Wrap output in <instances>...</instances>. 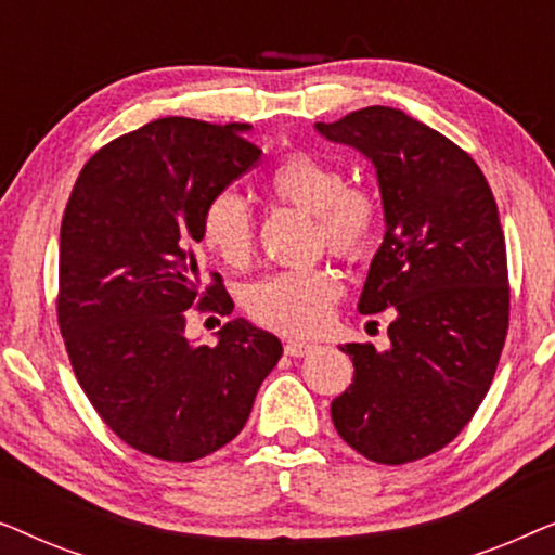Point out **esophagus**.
Instances as JSON below:
<instances>
[{"instance_id": "1", "label": "esophagus", "mask_w": 555, "mask_h": 555, "mask_svg": "<svg viewBox=\"0 0 555 555\" xmlns=\"http://www.w3.org/2000/svg\"><path fill=\"white\" fill-rule=\"evenodd\" d=\"M313 344H308V340H287L285 344V353L293 356V359H302V356H308L313 351Z\"/></svg>"}]
</instances>
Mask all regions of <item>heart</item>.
Segmentation results:
<instances>
[{
    "instance_id": "1",
    "label": "heart",
    "mask_w": 555,
    "mask_h": 555,
    "mask_svg": "<svg viewBox=\"0 0 555 555\" xmlns=\"http://www.w3.org/2000/svg\"><path fill=\"white\" fill-rule=\"evenodd\" d=\"M264 192L275 204L315 215V242L348 264L371 260L382 242L384 209L374 192L348 184L340 166L321 156L287 154ZM202 242L227 268H247L255 255L257 224L253 209L234 192H219L202 211ZM340 280L331 268L280 270L255 283L245 295V310L264 328L310 336L328 323Z\"/></svg>"
}]
</instances>
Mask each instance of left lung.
I'll use <instances>...</instances> for the list:
<instances>
[{
	"label": "left lung",
	"mask_w": 555,
	"mask_h": 555,
	"mask_svg": "<svg viewBox=\"0 0 555 555\" xmlns=\"http://www.w3.org/2000/svg\"><path fill=\"white\" fill-rule=\"evenodd\" d=\"M315 128L376 166L386 234L359 310H397L386 351L340 348L353 384L331 416L366 460L406 465L450 444L495 376L511 321L498 204L475 158L404 111L369 105Z\"/></svg>",
	"instance_id": "1"
}]
</instances>
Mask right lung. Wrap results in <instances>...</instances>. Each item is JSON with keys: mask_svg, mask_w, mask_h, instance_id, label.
Here are the masks:
<instances>
[{"mask_svg": "<svg viewBox=\"0 0 555 555\" xmlns=\"http://www.w3.org/2000/svg\"><path fill=\"white\" fill-rule=\"evenodd\" d=\"M245 124L158 118L82 166L60 227L57 325L75 378L128 447L194 462L232 442L280 340L230 321L215 348L189 344V308L230 315L222 278H199L211 196L260 162Z\"/></svg>", "mask_w": 555, "mask_h": 555, "instance_id": "right-lung-1", "label": "right lung"}]
</instances>
